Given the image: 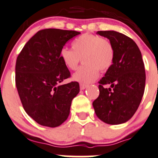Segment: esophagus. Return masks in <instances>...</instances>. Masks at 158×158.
<instances>
[{
  "label": "esophagus",
  "instance_id": "34e87169",
  "mask_svg": "<svg viewBox=\"0 0 158 158\" xmlns=\"http://www.w3.org/2000/svg\"><path fill=\"white\" fill-rule=\"evenodd\" d=\"M87 88V85L85 84H80V89L81 90H84L85 89Z\"/></svg>",
  "mask_w": 158,
  "mask_h": 158
}]
</instances>
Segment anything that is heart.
Segmentation results:
<instances>
[{
  "instance_id": "b5f03b06",
  "label": "heart",
  "mask_w": 158,
  "mask_h": 158,
  "mask_svg": "<svg viewBox=\"0 0 158 158\" xmlns=\"http://www.w3.org/2000/svg\"><path fill=\"white\" fill-rule=\"evenodd\" d=\"M82 57L85 65L73 74V79L81 84H89L98 77L99 69L106 71L113 64L114 47L109 40L84 33L73 40V49H60V60L70 70L77 69Z\"/></svg>"
}]
</instances>
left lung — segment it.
<instances>
[{"instance_id":"obj_1","label":"left lung","mask_w":158,"mask_h":158,"mask_svg":"<svg viewBox=\"0 0 158 158\" xmlns=\"http://www.w3.org/2000/svg\"><path fill=\"white\" fill-rule=\"evenodd\" d=\"M106 37L114 50L113 64L102 78L99 95L93 102L97 117L109 125L127 122L138 109L145 87V69L142 56L135 41L114 31H98ZM104 85H110L109 89Z\"/></svg>"}]
</instances>
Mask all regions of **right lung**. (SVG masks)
<instances>
[{
    "label": "right lung",
    "mask_w": 158,
    "mask_h": 158,
    "mask_svg": "<svg viewBox=\"0 0 158 158\" xmlns=\"http://www.w3.org/2000/svg\"><path fill=\"white\" fill-rule=\"evenodd\" d=\"M74 30L45 29L25 44L16 62V86L23 107L39 125L55 128L67 119L72 100L79 92L76 82L60 85L70 73L60 49L79 34Z\"/></svg>",
    "instance_id": "add662e5"
}]
</instances>
